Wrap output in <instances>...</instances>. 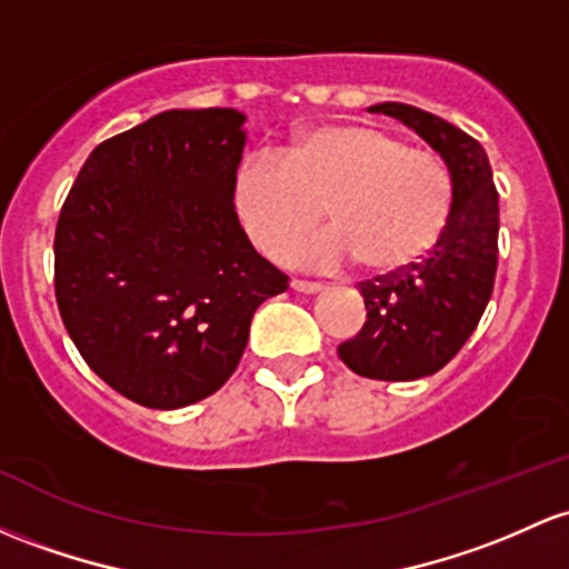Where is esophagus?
<instances>
[{
  "instance_id": "1",
  "label": "esophagus",
  "mask_w": 569,
  "mask_h": 569,
  "mask_svg": "<svg viewBox=\"0 0 569 569\" xmlns=\"http://www.w3.org/2000/svg\"><path fill=\"white\" fill-rule=\"evenodd\" d=\"M291 289L295 291H302V295H318V291H323L321 283H313V280H291Z\"/></svg>"
}]
</instances>
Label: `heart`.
Returning <instances> with one entry per match:
<instances>
[{"label":"heart","mask_w":569,"mask_h":569,"mask_svg":"<svg viewBox=\"0 0 569 569\" xmlns=\"http://www.w3.org/2000/svg\"><path fill=\"white\" fill-rule=\"evenodd\" d=\"M232 202L242 232L280 261L320 217L333 227L289 261L367 272L413 267L440 240L453 210V174L440 156L413 151L405 137L365 123H327L299 134L283 159L251 153L237 164Z\"/></svg>","instance_id":"obj_1"}]
</instances>
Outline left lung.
Returning a JSON list of instances; mask_svg holds the SVG:
<instances>
[{"instance_id": "obj_1", "label": "left lung", "mask_w": 569, "mask_h": 569, "mask_svg": "<svg viewBox=\"0 0 569 569\" xmlns=\"http://www.w3.org/2000/svg\"><path fill=\"white\" fill-rule=\"evenodd\" d=\"M370 110L399 118L453 174V210L440 240L408 270L361 283L367 321L337 353L361 378L418 380L448 365L476 332L497 274L499 197L483 146L405 102Z\"/></svg>"}]
</instances>
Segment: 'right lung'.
I'll use <instances>...</instances> for the list:
<instances>
[{
	"label": "right lung",
	"mask_w": 569,
	"mask_h": 569,
	"mask_svg": "<svg viewBox=\"0 0 569 569\" xmlns=\"http://www.w3.org/2000/svg\"><path fill=\"white\" fill-rule=\"evenodd\" d=\"M246 116L167 110L86 159L56 223V302L86 365L156 410L227 383L251 318L283 295L242 232L232 180Z\"/></svg>",
	"instance_id": "right-lung-1"
}]
</instances>
